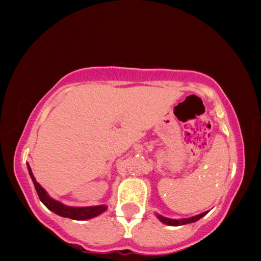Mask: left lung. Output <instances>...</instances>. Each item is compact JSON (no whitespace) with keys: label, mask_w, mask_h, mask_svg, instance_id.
I'll use <instances>...</instances> for the list:
<instances>
[{"label":"left lung","mask_w":261,"mask_h":261,"mask_svg":"<svg viewBox=\"0 0 261 261\" xmlns=\"http://www.w3.org/2000/svg\"><path fill=\"white\" fill-rule=\"evenodd\" d=\"M207 212L199 215H196L193 216V218H189V219H183V220H171V219H167V218H163L161 215H158V219L161 221V222L166 223V224H169V226H180V224H187V223H191L194 222V221L201 219L202 216L206 215Z\"/></svg>","instance_id":"8db88e82"}]
</instances>
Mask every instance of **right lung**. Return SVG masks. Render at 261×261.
<instances>
[{"instance_id":"right-lung-1","label":"right lung","mask_w":261,"mask_h":261,"mask_svg":"<svg viewBox=\"0 0 261 261\" xmlns=\"http://www.w3.org/2000/svg\"><path fill=\"white\" fill-rule=\"evenodd\" d=\"M28 168H29L31 178L33 180L35 190H37V193L39 198H40V200L42 201V204L45 205L48 210L54 212V213L63 216V218H69L72 220H87L101 214L102 212L106 211V208H107L105 205L91 206V207H69L61 204V202L56 201L54 199H51V198L48 196L47 192L45 191V189H43L41 185L35 180L29 165H28Z\"/></svg>"}]
</instances>
